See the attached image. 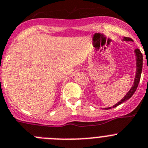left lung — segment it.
Here are the masks:
<instances>
[{"mask_svg": "<svg viewBox=\"0 0 148 148\" xmlns=\"http://www.w3.org/2000/svg\"><path fill=\"white\" fill-rule=\"evenodd\" d=\"M123 41H132L133 40L132 39L129 37H124L123 38ZM135 52V55L136 56V76H135V79H134V82L133 86L132 87V88L130 89V90L128 91L127 94L125 95V96L123 97V99H121L119 102L116 103L115 105L113 106V108L114 107H118V105H120L121 103H123L124 101H127L128 99H130L132 96H133L134 93H135V91H136V88H137L138 85H139V82L140 81V77H141V74H142V70H143V54L142 52H140L139 49H136L134 50ZM112 107H108V108H105V110H109V109H111Z\"/></svg>", "mask_w": 148, "mask_h": 148, "instance_id": "left-lung-1", "label": "left lung"}]
</instances>
